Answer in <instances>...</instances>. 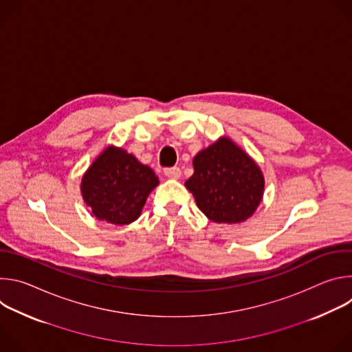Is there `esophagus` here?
Returning a JSON list of instances; mask_svg holds the SVG:
<instances>
[{"label":"esophagus","instance_id":"obj_1","mask_svg":"<svg viewBox=\"0 0 352 352\" xmlns=\"http://www.w3.org/2000/svg\"><path fill=\"white\" fill-rule=\"evenodd\" d=\"M164 174H166V177H168V178L177 179V178L181 177V170H179L178 167H170V168H166V170H164Z\"/></svg>","mask_w":352,"mask_h":352}]
</instances>
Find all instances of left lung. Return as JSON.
I'll list each match as a JSON object with an SVG mask.
<instances>
[{"label": "left lung", "mask_w": 352, "mask_h": 352, "mask_svg": "<svg viewBox=\"0 0 352 352\" xmlns=\"http://www.w3.org/2000/svg\"><path fill=\"white\" fill-rule=\"evenodd\" d=\"M193 168L185 186L212 221L239 223L259 206L265 188L262 171L230 139L221 138L199 152Z\"/></svg>", "instance_id": "1"}]
</instances>
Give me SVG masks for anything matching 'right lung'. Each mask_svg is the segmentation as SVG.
Returning a JSON list of instances; mask_svg holds the SVG:
<instances>
[{"mask_svg": "<svg viewBox=\"0 0 352 352\" xmlns=\"http://www.w3.org/2000/svg\"><path fill=\"white\" fill-rule=\"evenodd\" d=\"M157 184L152 168L122 148L109 147L89 167L80 189L98 220L124 226L140 216L146 197Z\"/></svg>", "mask_w": 352, "mask_h": 352, "instance_id": "obj_1", "label": "right lung"}]
</instances>
